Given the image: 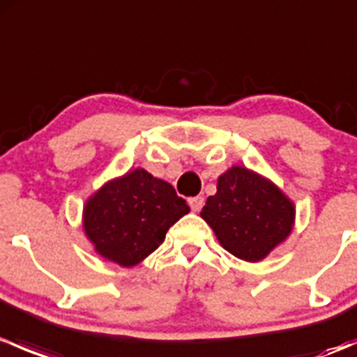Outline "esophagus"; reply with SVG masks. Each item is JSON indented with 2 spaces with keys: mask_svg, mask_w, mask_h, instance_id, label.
I'll return each instance as SVG.
<instances>
[{
  "mask_svg": "<svg viewBox=\"0 0 357 357\" xmlns=\"http://www.w3.org/2000/svg\"><path fill=\"white\" fill-rule=\"evenodd\" d=\"M190 204V208H192L193 212H199L202 207H204V197H193V199L188 200Z\"/></svg>",
  "mask_w": 357,
  "mask_h": 357,
  "instance_id": "esophagus-1",
  "label": "esophagus"
}]
</instances>
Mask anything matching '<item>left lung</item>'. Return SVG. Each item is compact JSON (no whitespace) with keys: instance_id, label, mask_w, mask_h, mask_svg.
I'll list each match as a JSON object with an SVG mask.
<instances>
[{"instance_id":"1","label":"left lung","mask_w":357,"mask_h":357,"mask_svg":"<svg viewBox=\"0 0 357 357\" xmlns=\"http://www.w3.org/2000/svg\"><path fill=\"white\" fill-rule=\"evenodd\" d=\"M225 250L247 262L268 257L295 225V205L271 179L233 165L200 212Z\"/></svg>"}]
</instances>
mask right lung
<instances>
[{
  "label": "right lung",
  "mask_w": 357,
  "mask_h": 357,
  "mask_svg": "<svg viewBox=\"0 0 357 357\" xmlns=\"http://www.w3.org/2000/svg\"><path fill=\"white\" fill-rule=\"evenodd\" d=\"M190 207L164 179L138 167L110 179L86 200L84 235L96 254L132 268L164 242L167 229Z\"/></svg>",
  "instance_id": "obj_1"
}]
</instances>
